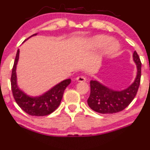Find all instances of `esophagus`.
<instances>
[{"label":"esophagus","mask_w":150,"mask_h":150,"mask_svg":"<svg viewBox=\"0 0 150 150\" xmlns=\"http://www.w3.org/2000/svg\"><path fill=\"white\" fill-rule=\"evenodd\" d=\"M76 81H79V82H83V81H86V78L83 76H79L76 77Z\"/></svg>","instance_id":"34e87169"}]
</instances>
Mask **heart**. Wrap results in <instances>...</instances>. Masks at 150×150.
<instances>
[{
    "label": "heart",
    "mask_w": 150,
    "mask_h": 150,
    "mask_svg": "<svg viewBox=\"0 0 150 150\" xmlns=\"http://www.w3.org/2000/svg\"><path fill=\"white\" fill-rule=\"evenodd\" d=\"M108 35H97L92 37L88 41L89 44L93 48H101L106 45L103 52V56L110 55L116 53L120 50V44Z\"/></svg>",
    "instance_id": "1"
}]
</instances>
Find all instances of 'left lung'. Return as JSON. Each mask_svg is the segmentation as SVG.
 I'll list each match as a JSON object with an SVG mask.
<instances>
[{
  "instance_id": "8db88e82",
  "label": "left lung",
  "mask_w": 150,
  "mask_h": 150,
  "mask_svg": "<svg viewBox=\"0 0 150 150\" xmlns=\"http://www.w3.org/2000/svg\"><path fill=\"white\" fill-rule=\"evenodd\" d=\"M133 60L136 66V76L130 85L121 90L109 88L97 80H90V95L88 106L100 114H114L125 109L136 96L140 84L142 63L136 51Z\"/></svg>"
}]
</instances>
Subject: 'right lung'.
<instances>
[{
    "label": "right lung",
    "instance_id": "add662e5",
    "mask_svg": "<svg viewBox=\"0 0 150 150\" xmlns=\"http://www.w3.org/2000/svg\"><path fill=\"white\" fill-rule=\"evenodd\" d=\"M36 35L37 33L33 34L28 38ZM19 57L20 50H17L16 54L11 77V90L15 101L25 112L32 116H46L52 113L60 105L64 90L71 81V79L63 80L40 96H29L20 88L17 83V66Z\"/></svg>",
    "mask_w": 150,
    "mask_h": 150
}]
</instances>
